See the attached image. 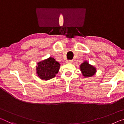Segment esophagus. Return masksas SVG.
Instances as JSON below:
<instances>
[{"label": "esophagus", "instance_id": "1", "mask_svg": "<svg viewBox=\"0 0 124 124\" xmlns=\"http://www.w3.org/2000/svg\"><path fill=\"white\" fill-rule=\"evenodd\" d=\"M72 62H73L72 60H67V61H66L67 63H72Z\"/></svg>", "mask_w": 124, "mask_h": 124}]
</instances>
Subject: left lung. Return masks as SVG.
Segmentation results:
<instances>
[{"instance_id": "8db88e82", "label": "left lung", "mask_w": 124, "mask_h": 124, "mask_svg": "<svg viewBox=\"0 0 124 124\" xmlns=\"http://www.w3.org/2000/svg\"><path fill=\"white\" fill-rule=\"evenodd\" d=\"M80 69L82 74L85 77H90L95 74L96 68L93 66L90 65L87 61H84L80 66Z\"/></svg>"}]
</instances>
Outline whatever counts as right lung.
Wrapping results in <instances>:
<instances>
[{"instance_id": "1", "label": "right lung", "mask_w": 124, "mask_h": 124, "mask_svg": "<svg viewBox=\"0 0 124 124\" xmlns=\"http://www.w3.org/2000/svg\"><path fill=\"white\" fill-rule=\"evenodd\" d=\"M60 67V64L54 58L50 57L37 63L36 73L41 79L49 80L54 77Z\"/></svg>"}]
</instances>
